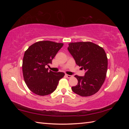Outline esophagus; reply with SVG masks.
Wrapping results in <instances>:
<instances>
[{
	"label": "esophagus",
	"mask_w": 129,
	"mask_h": 129,
	"mask_svg": "<svg viewBox=\"0 0 129 129\" xmlns=\"http://www.w3.org/2000/svg\"><path fill=\"white\" fill-rule=\"evenodd\" d=\"M65 76H67V77H68V78H71V77H72L73 76H71V75H65Z\"/></svg>",
	"instance_id": "obj_1"
}]
</instances>
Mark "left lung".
<instances>
[{
    "instance_id": "obj_1",
    "label": "left lung",
    "mask_w": 129,
    "mask_h": 129,
    "mask_svg": "<svg viewBox=\"0 0 129 129\" xmlns=\"http://www.w3.org/2000/svg\"><path fill=\"white\" fill-rule=\"evenodd\" d=\"M68 48L76 64L85 71L84 76H75L78 80L72 90L79 95L88 97L94 94L101 88L108 69V58L104 49L91 42L69 44Z\"/></svg>"
}]
</instances>
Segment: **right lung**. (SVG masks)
I'll return each mask as SVG.
<instances>
[{
  "instance_id": "1",
  "label": "right lung",
  "mask_w": 129,
  "mask_h": 129,
  "mask_svg": "<svg viewBox=\"0 0 129 129\" xmlns=\"http://www.w3.org/2000/svg\"><path fill=\"white\" fill-rule=\"evenodd\" d=\"M62 43L40 41L29 47L23 60V74L29 90L39 95H47L56 90L63 72L48 71L45 67L52 64L53 58L63 46Z\"/></svg>"
}]
</instances>
